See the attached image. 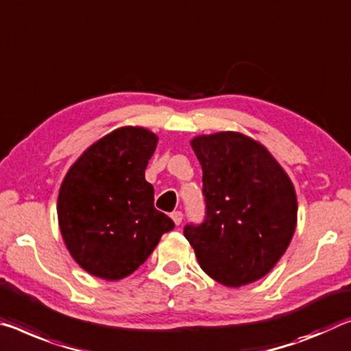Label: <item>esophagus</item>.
I'll return each instance as SVG.
<instances>
[{
    "mask_svg": "<svg viewBox=\"0 0 351 351\" xmlns=\"http://www.w3.org/2000/svg\"><path fill=\"white\" fill-rule=\"evenodd\" d=\"M171 220H173V223L178 226V225H181V221H182V213L181 210H175V213H171Z\"/></svg>",
    "mask_w": 351,
    "mask_h": 351,
    "instance_id": "1",
    "label": "esophagus"
}]
</instances>
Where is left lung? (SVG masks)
Returning a JSON list of instances; mask_svg holds the SVG:
<instances>
[{"label": "left lung", "mask_w": 351, "mask_h": 351, "mask_svg": "<svg viewBox=\"0 0 351 351\" xmlns=\"http://www.w3.org/2000/svg\"><path fill=\"white\" fill-rule=\"evenodd\" d=\"M202 164L206 217L184 236L202 269L228 287L265 276L292 241L297 195L264 145L241 132L192 138Z\"/></svg>", "instance_id": "obj_1"}]
</instances>
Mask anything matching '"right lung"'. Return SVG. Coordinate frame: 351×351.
Masks as SVG:
<instances>
[{"mask_svg":"<svg viewBox=\"0 0 351 351\" xmlns=\"http://www.w3.org/2000/svg\"><path fill=\"white\" fill-rule=\"evenodd\" d=\"M156 145L158 136L145 128H119L66 171L59 228L70 254L93 276L117 281L131 275L175 228L154 208V189L145 180Z\"/></svg>","mask_w":351,"mask_h":351,"instance_id":"right-lung-1","label":"right lung"}]
</instances>
